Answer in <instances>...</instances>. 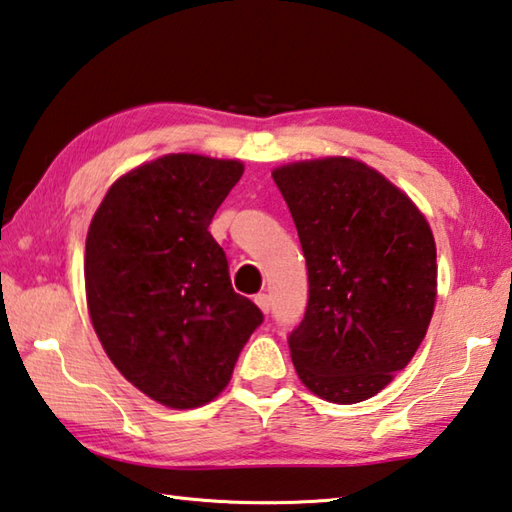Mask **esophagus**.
<instances>
[{
	"mask_svg": "<svg viewBox=\"0 0 512 512\" xmlns=\"http://www.w3.org/2000/svg\"><path fill=\"white\" fill-rule=\"evenodd\" d=\"M255 304H257L259 309H262L264 313L271 311V297H268L266 293H257V295H255Z\"/></svg>",
	"mask_w": 512,
	"mask_h": 512,
	"instance_id": "1",
	"label": "esophagus"
}]
</instances>
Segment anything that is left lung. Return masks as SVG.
<instances>
[{
  "mask_svg": "<svg viewBox=\"0 0 512 512\" xmlns=\"http://www.w3.org/2000/svg\"><path fill=\"white\" fill-rule=\"evenodd\" d=\"M309 271L288 336L297 376L324 401H367L407 367L430 327L436 246L412 199L369 165L331 159L273 172Z\"/></svg>",
  "mask_w": 512,
  "mask_h": 512,
  "instance_id": "left-lung-1",
  "label": "left lung"
}]
</instances>
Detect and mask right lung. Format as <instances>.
Returning a JSON list of instances; mask_svg holds the SVG:
<instances>
[{
	"label": "right lung",
	"mask_w": 512,
	"mask_h": 512,
	"mask_svg": "<svg viewBox=\"0 0 512 512\" xmlns=\"http://www.w3.org/2000/svg\"><path fill=\"white\" fill-rule=\"evenodd\" d=\"M239 161L167 154L111 185L87 232L91 322L109 360L156 403L190 410L224 392L264 313L232 291L210 221Z\"/></svg>",
	"instance_id": "add662e5"
}]
</instances>
